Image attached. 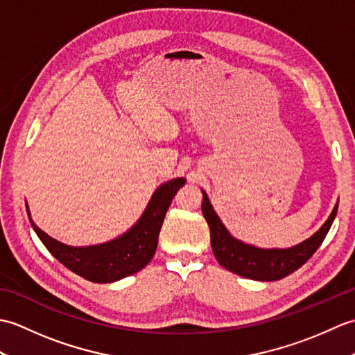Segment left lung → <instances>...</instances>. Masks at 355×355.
I'll return each instance as SVG.
<instances>
[{
	"mask_svg": "<svg viewBox=\"0 0 355 355\" xmlns=\"http://www.w3.org/2000/svg\"><path fill=\"white\" fill-rule=\"evenodd\" d=\"M337 207L338 205H336L320 230L315 232L310 239L291 248H285V250H277V248L263 250V248L247 245L230 236V233L225 230L220 218L212 209L205 191H202L201 205L202 215H205L210 229V244H212L216 261L224 268L230 270L232 273L254 279V281H279V279L288 276L293 271L302 267L325 239L336 218Z\"/></svg>",
	"mask_w": 355,
	"mask_h": 355,
	"instance_id": "left-lung-1",
	"label": "left lung"
}]
</instances>
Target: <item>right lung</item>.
Listing matches in <instances>:
<instances>
[{
    "mask_svg": "<svg viewBox=\"0 0 355 355\" xmlns=\"http://www.w3.org/2000/svg\"><path fill=\"white\" fill-rule=\"evenodd\" d=\"M182 186H184V178H175L162 184L153 195L139 223L125 235L107 244L70 247L50 238L37 227L32 218L30 223L47 250L73 273L92 282H114L137 273L153 259L164 215Z\"/></svg>",
    "mask_w": 355,
    "mask_h": 355,
    "instance_id": "right-lung-1",
    "label": "right lung"
}]
</instances>
